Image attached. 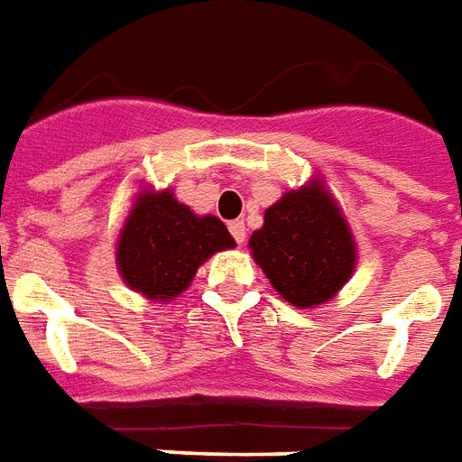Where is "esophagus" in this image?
I'll return each instance as SVG.
<instances>
[{"label": "esophagus", "mask_w": 462, "mask_h": 462, "mask_svg": "<svg viewBox=\"0 0 462 462\" xmlns=\"http://www.w3.org/2000/svg\"><path fill=\"white\" fill-rule=\"evenodd\" d=\"M230 235L235 237V242H237V245H242V242H245V237H247V227H245V222L242 220L230 222Z\"/></svg>", "instance_id": "1"}]
</instances>
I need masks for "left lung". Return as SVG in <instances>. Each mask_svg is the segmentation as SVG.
<instances>
[{
	"instance_id": "obj_1",
	"label": "left lung",
	"mask_w": 462,
	"mask_h": 462,
	"mask_svg": "<svg viewBox=\"0 0 462 462\" xmlns=\"http://www.w3.org/2000/svg\"><path fill=\"white\" fill-rule=\"evenodd\" d=\"M249 249L272 286L299 309L333 299L355 269L353 235L320 186L291 190L272 205Z\"/></svg>"
}]
</instances>
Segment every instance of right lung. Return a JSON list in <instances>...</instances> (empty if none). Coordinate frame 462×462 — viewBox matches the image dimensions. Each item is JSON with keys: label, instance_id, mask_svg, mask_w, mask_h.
I'll return each instance as SVG.
<instances>
[{"label": "right lung", "instance_id": "obj_1", "mask_svg": "<svg viewBox=\"0 0 462 462\" xmlns=\"http://www.w3.org/2000/svg\"><path fill=\"white\" fill-rule=\"evenodd\" d=\"M235 247L222 220L198 217L173 193H142L119 235L117 266L125 282L149 299H173L205 259Z\"/></svg>", "mask_w": 462, "mask_h": 462}]
</instances>
